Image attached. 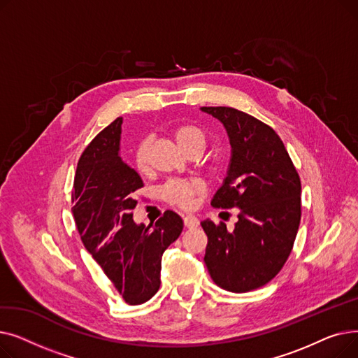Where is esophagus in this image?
I'll return each instance as SVG.
<instances>
[{
	"label": "esophagus",
	"instance_id": "34e87169",
	"mask_svg": "<svg viewBox=\"0 0 358 358\" xmlns=\"http://www.w3.org/2000/svg\"><path fill=\"white\" fill-rule=\"evenodd\" d=\"M182 220H184V227L189 228V229L197 228L199 223H200L199 219L194 215H185V216H182Z\"/></svg>",
	"mask_w": 358,
	"mask_h": 358
}]
</instances>
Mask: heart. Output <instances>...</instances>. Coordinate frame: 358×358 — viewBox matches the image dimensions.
<instances>
[{
    "label": "heart",
    "mask_w": 358,
    "mask_h": 358,
    "mask_svg": "<svg viewBox=\"0 0 358 358\" xmlns=\"http://www.w3.org/2000/svg\"><path fill=\"white\" fill-rule=\"evenodd\" d=\"M173 136L185 154L193 152V150H197V152L201 154L209 139L208 131L196 123L177 124L173 129ZM148 141H141L134 152V164L139 173L148 171ZM203 189V182L199 180L174 178L164 184L161 189V196L169 204L178 206L181 209H190L194 197L201 193Z\"/></svg>",
    "instance_id": "heart-1"
}]
</instances>
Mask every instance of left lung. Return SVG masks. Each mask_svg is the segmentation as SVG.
<instances>
[{
    "label": "left lung",
    "instance_id": "obj_1",
    "mask_svg": "<svg viewBox=\"0 0 358 358\" xmlns=\"http://www.w3.org/2000/svg\"><path fill=\"white\" fill-rule=\"evenodd\" d=\"M227 127L232 159L213 208H239L235 229L201 222L208 235L204 262L228 292L262 287L283 268L297 235L302 201L296 166L274 129L232 107H201Z\"/></svg>",
    "mask_w": 358,
    "mask_h": 358
}]
</instances>
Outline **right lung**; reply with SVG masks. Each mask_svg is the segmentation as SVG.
Masks as SVG:
<instances>
[{
    "instance_id": "1",
    "label": "right lung",
    "mask_w": 358,
    "mask_h": 358,
    "mask_svg": "<svg viewBox=\"0 0 358 358\" xmlns=\"http://www.w3.org/2000/svg\"><path fill=\"white\" fill-rule=\"evenodd\" d=\"M123 119L94 138L78 161L72 213L84 247L129 305H141L161 285L164 251L182 232V219L165 210L154 229L134 222L139 174L119 157Z\"/></svg>"
}]
</instances>
